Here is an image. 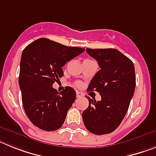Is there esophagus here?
<instances>
[{"instance_id":"1","label":"esophagus","mask_w":156,"mask_h":156,"mask_svg":"<svg viewBox=\"0 0 156 156\" xmlns=\"http://www.w3.org/2000/svg\"><path fill=\"white\" fill-rule=\"evenodd\" d=\"M83 94L81 93V92L76 91V98H79L83 97Z\"/></svg>"}]
</instances>
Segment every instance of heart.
<instances>
[{"mask_svg":"<svg viewBox=\"0 0 156 156\" xmlns=\"http://www.w3.org/2000/svg\"><path fill=\"white\" fill-rule=\"evenodd\" d=\"M76 86H78V87H80L81 85L80 82H76Z\"/></svg>","mask_w":156,"mask_h":156,"instance_id":"heart-1","label":"heart"}]
</instances>
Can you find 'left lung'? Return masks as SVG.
Wrapping results in <instances>:
<instances>
[{
  "instance_id": "1",
  "label": "left lung",
  "mask_w": 156,
  "mask_h": 156,
  "mask_svg": "<svg viewBox=\"0 0 156 156\" xmlns=\"http://www.w3.org/2000/svg\"><path fill=\"white\" fill-rule=\"evenodd\" d=\"M101 69L90 80L87 91L100 94L96 101L88 97L89 106L82 117L87 129L92 133L102 135L113 132L127 112L136 87L133 62L116 49L87 48Z\"/></svg>"
}]
</instances>
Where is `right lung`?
<instances>
[{"label":"right lung","instance_id":"right-lung-1","mask_svg":"<svg viewBox=\"0 0 156 156\" xmlns=\"http://www.w3.org/2000/svg\"><path fill=\"white\" fill-rule=\"evenodd\" d=\"M84 48L68 47L47 38L27 45L20 61L19 84L25 112L32 123L46 131L62 127L76 99V91L66 87L61 92L53 88L64 75L62 66Z\"/></svg>","mask_w":156,"mask_h":156}]
</instances>
